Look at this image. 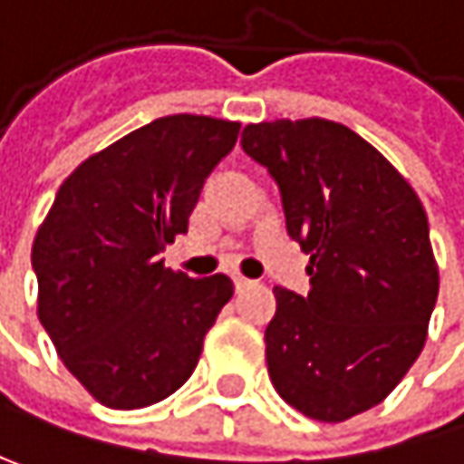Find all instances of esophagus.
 Segmentation results:
<instances>
[{
    "instance_id": "34e87169",
    "label": "esophagus",
    "mask_w": 464,
    "mask_h": 464,
    "mask_svg": "<svg viewBox=\"0 0 464 464\" xmlns=\"http://www.w3.org/2000/svg\"><path fill=\"white\" fill-rule=\"evenodd\" d=\"M253 282L248 280V277H235V290L240 293V290H246V287H250Z\"/></svg>"
}]
</instances>
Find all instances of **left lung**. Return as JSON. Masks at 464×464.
<instances>
[{
	"instance_id": "obj_1",
	"label": "left lung",
	"mask_w": 464,
	"mask_h": 464,
	"mask_svg": "<svg viewBox=\"0 0 464 464\" xmlns=\"http://www.w3.org/2000/svg\"><path fill=\"white\" fill-rule=\"evenodd\" d=\"M240 142L280 184L312 275L309 295L275 287L269 378L293 410L343 422L381 404L425 346L439 298L428 216L412 184L343 123L261 121Z\"/></svg>"
}]
</instances>
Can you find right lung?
Instances as JSON below:
<instances>
[{
  "label": "right lung",
  "instance_id": "obj_1",
  "mask_svg": "<svg viewBox=\"0 0 464 464\" xmlns=\"http://www.w3.org/2000/svg\"><path fill=\"white\" fill-rule=\"evenodd\" d=\"M237 131L221 118H155L76 166L34 237L39 322L111 410H142L184 385L235 293L227 275L192 280L158 253L187 232Z\"/></svg>",
  "mask_w": 464,
  "mask_h": 464
}]
</instances>
